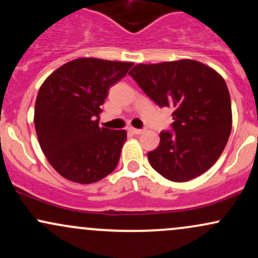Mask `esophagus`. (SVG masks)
Instances as JSON below:
<instances>
[{"label":"esophagus","instance_id":"obj_1","mask_svg":"<svg viewBox=\"0 0 258 258\" xmlns=\"http://www.w3.org/2000/svg\"><path fill=\"white\" fill-rule=\"evenodd\" d=\"M130 131H131L133 135H141V133H143V130H139V128H133V127H131L130 128Z\"/></svg>","mask_w":258,"mask_h":258}]
</instances>
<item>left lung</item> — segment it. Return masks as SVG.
<instances>
[{
    "label": "left lung",
    "instance_id": "8db88e82",
    "mask_svg": "<svg viewBox=\"0 0 258 258\" xmlns=\"http://www.w3.org/2000/svg\"><path fill=\"white\" fill-rule=\"evenodd\" d=\"M160 108L173 110L171 131L148 153L156 172L172 182H186L217 161L232 131V104L227 85L211 68L195 60L138 64L128 73Z\"/></svg>",
    "mask_w": 258,
    "mask_h": 258
}]
</instances>
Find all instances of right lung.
Masks as SVG:
<instances>
[{
  "label": "right lung",
  "instance_id": "1",
  "mask_svg": "<svg viewBox=\"0 0 258 258\" xmlns=\"http://www.w3.org/2000/svg\"><path fill=\"white\" fill-rule=\"evenodd\" d=\"M132 65L79 58L55 70L41 86L35 128L47 160L64 178L90 184L115 170L126 131L100 128V105Z\"/></svg>",
  "mask_w": 258,
  "mask_h": 258
}]
</instances>
